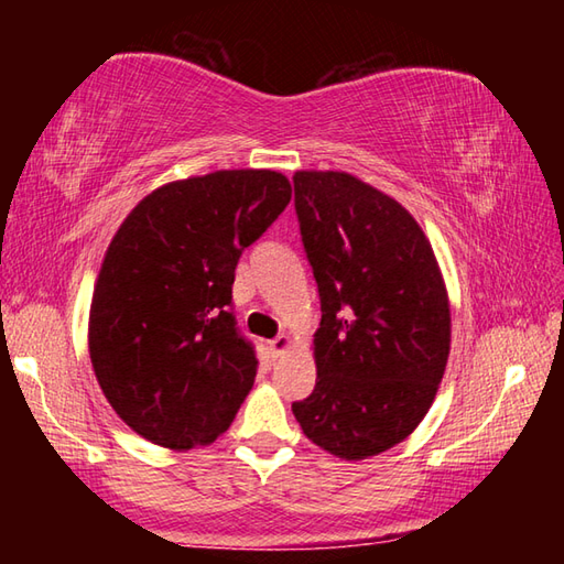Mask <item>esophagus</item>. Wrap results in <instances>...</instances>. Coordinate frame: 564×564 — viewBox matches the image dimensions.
Returning <instances> with one entry per match:
<instances>
[{"mask_svg":"<svg viewBox=\"0 0 564 564\" xmlns=\"http://www.w3.org/2000/svg\"><path fill=\"white\" fill-rule=\"evenodd\" d=\"M289 348H291V338L289 336H279V338H273L269 343V350H271L273 358H281Z\"/></svg>","mask_w":564,"mask_h":564,"instance_id":"34e87169","label":"esophagus"}]
</instances>
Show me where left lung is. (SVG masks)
<instances>
[{"label":"left lung","instance_id":"left-lung-1","mask_svg":"<svg viewBox=\"0 0 564 564\" xmlns=\"http://www.w3.org/2000/svg\"><path fill=\"white\" fill-rule=\"evenodd\" d=\"M301 241L318 283L316 388L293 403L308 441L343 460L403 443L451 352V303L423 228L346 171H295Z\"/></svg>","mask_w":564,"mask_h":564}]
</instances>
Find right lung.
Returning a JSON list of instances; mask_svg holds the SVG:
<instances>
[{"label": "right lung", "mask_w": 564, "mask_h": 564, "mask_svg": "<svg viewBox=\"0 0 564 564\" xmlns=\"http://www.w3.org/2000/svg\"><path fill=\"white\" fill-rule=\"evenodd\" d=\"M291 202L279 171L234 169L151 191L104 256L89 356L133 433L171 451L214 443L253 388L231 285L241 253Z\"/></svg>", "instance_id": "1"}]
</instances>
